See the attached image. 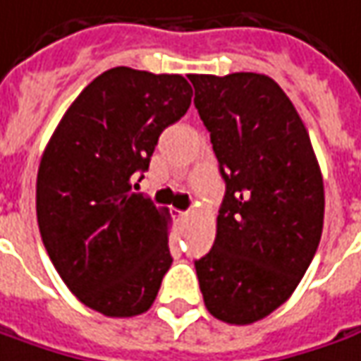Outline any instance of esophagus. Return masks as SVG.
<instances>
[{
    "label": "esophagus",
    "instance_id": "1",
    "mask_svg": "<svg viewBox=\"0 0 361 361\" xmlns=\"http://www.w3.org/2000/svg\"><path fill=\"white\" fill-rule=\"evenodd\" d=\"M173 217H176V221H188V217H190V213L188 212H173Z\"/></svg>",
    "mask_w": 361,
    "mask_h": 361
}]
</instances>
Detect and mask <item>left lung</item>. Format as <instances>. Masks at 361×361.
<instances>
[{
  "label": "left lung",
  "mask_w": 361,
  "mask_h": 361,
  "mask_svg": "<svg viewBox=\"0 0 361 361\" xmlns=\"http://www.w3.org/2000/svg\"><path fill=\"white\" fill-rule=\"evenodd\" d=\"M195 109L225 180L212 251L195 261L203 302L227 324L284 304L324 225V183L298 112L273 78L191 75Z\"/></svg>",
  "instance_id": "obj_1"
}]
</instances>
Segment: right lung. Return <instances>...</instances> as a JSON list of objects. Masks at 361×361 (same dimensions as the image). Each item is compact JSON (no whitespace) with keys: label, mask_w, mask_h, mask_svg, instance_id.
I'll return each instance as SVG.
<instances>
[{"label":"right lung","mask_w":361,"mask_h":361,"mask_svg":"<svg viewBox=\"0 0 361 361\" xmlns=\"http://www.w3.org/2000/svg\"><path fill=\"white\" fill-rule=\"evenodd\" d=\"M181 75L114 67L68 106L37 173V223L59 276L112 318L146 312L171 267L168 209L134 193L164 130L188 112ZM138 180V181H140Z\"/></svg>","instance_id":"right-lung-1"}]
</instances>
